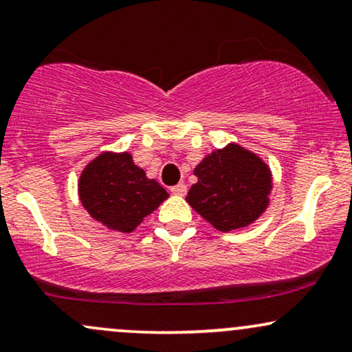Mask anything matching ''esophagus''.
Listing matches in <instances>:
<instances>
[{
  "label": "esophagus",
  "instance_id": "esophagus-1",
  "mask_svg": "<svg viewBox=\"0 0 352 352\" xmlns=\"http://www.w3.org/2000/svg\"><path fill=\"white\" fill-rule=\"evenodd\" d=\"M170 192L173 193V195H185V193H187V185H185L184 182H180V184L173 185V187L170 188Z\"/></svg>",
  "mask_w": 352,
  "mask_h": 352
}]
</instances>
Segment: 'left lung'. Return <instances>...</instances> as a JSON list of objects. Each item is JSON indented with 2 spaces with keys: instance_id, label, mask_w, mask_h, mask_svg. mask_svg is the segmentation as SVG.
<instances>
[{
  "instance_id": "8db88e82",
  "label": "left lung",
  "mask_w": 352,
  "mask_h": 352,
  "mask_svg": "<svg viewBox=\"0 0 352 352\" xmlns=\"http://www.w3.org/2000/svg\"><path fill=\"white\" fill-rule=\"evenodd\" d=\"M193 175L185 200L218 232L250 227L270 207L272 168L243 145L228 142L207 153Z\"/></svg>"
}]
</instances>
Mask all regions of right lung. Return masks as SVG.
Instances as JSON below:
<instances>
[{
    "label": "right lung",
    "instance_id": "obj_1",
    "mask_svg": "<svg viewBox=\"0 0 352 352\" xmlns=\"http://www.w3.org/2000/svg\"><path fill=\"white\" fill-rule=\"evenodd\" d=\"M78 193L92 220L119 233L134 232L168 199L167 190L148 179L127 151L94 157L80 172Z\"/></svg>",
    "mask_w": 352,
    "mask_h": 352
}]
</instances>
